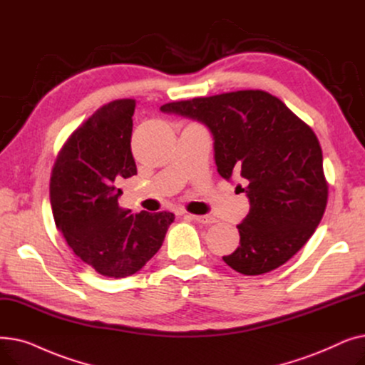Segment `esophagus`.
Segmentation results:
<instances>
[{"mask_svg":"<svg viewBox=\"0 0 365 365\" xmlns=\"http://www.w3.org/2000/svg\"><path fill=\"white\" fill-rule=\"evenodd\" d=\"M187 217L190 220L194 222H198V223H202V225H212V223H216V219L212 217V216H197V215H187Z\"/></svg>","mask_w":365,"mask_h":365,"instance_id":"esophagus-1","label":"esophagus"}]
</instances>
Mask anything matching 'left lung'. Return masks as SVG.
Here are the masks:
<instances>
[{"label": "left lung", "instance_id": "obj_1", "mask_svg": "<svg viewBox=\"0 0 365 365\" xmlns=\"http://www.w3.org/2000/svg\"><path fill=\"white\" fill-rule=\"evenodd\" d=\"M204 124L213 136L219 175L250 201L237 226L240 247L223 256L244 275L271 272L292 259L319 225L329 189L315 133L275 96L241 90L165 103Z\"/></svg>", "mask_w": 365, "mask_h": 365}]
</instances>
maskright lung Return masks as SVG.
Instances as JSON below:
<instances>
[{"label":"right lung","mask_w":365,"mask_h":365,"mask_svg":"<svg viewBox=\"0 0 365 365\" xmlns=\"http://www.w3.org/2000/svg\"><path fill=\"white\" fill-rule=\"evenodd\" d=\"M133 99L103 106L73 131L57 157L50 202L56 226L72 252L96 272L125 278L139 272L165 238L175 215H133L118 187L138 173L131 153Z\"/></svg>","instance_id":"1"}]
</instances>
